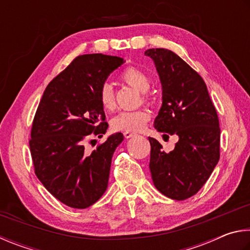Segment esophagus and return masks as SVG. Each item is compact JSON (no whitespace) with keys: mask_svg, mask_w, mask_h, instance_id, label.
I'll return each mask as SVG.
<instances>
[{"mask_svg":"<svg viewBox=\"0 0 250 250\" xmlns=\"http://www.w3.org/2000/svg\"><path fill=\"white\" fill-rule=\"evenodd\" d=\"M134 136H136V134L130 133V132H124V137L125 138H130V137H134Z\"/></svg>","mask_w":250,"mask_h":250,"instance_id":"34e87169","label":"esophagus"}]
</instances>
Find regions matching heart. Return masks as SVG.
<instances>
[{
  "mask_svg": "<svg viewBox=\"0 0 250 250\" xmlns=\"http://www.w3.org/2000/svg\"><path fill=\"white\" fill-rule=\"evenodd\" d=\"M121 79L130 86L143 92V98L146 102H151L152 96L148 93L151 80L143 70L129 67L125 69L121 74ZM99 101L104 111L111 112L115 108V96L112 85L109 83H104L99 92ZM151 117L150 112L146 108L134 109V111H124L113 118L112 127L120 132H139L144 128Z\"/></svg>",
  "mask_w": 250,
  "mask_h": 250,
  "instance_id": "heart-1",
  "label": "heart"
}]
</instances>
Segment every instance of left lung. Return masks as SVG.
<instances>
[{"label": "left lung", "instance_id": "obj_1", "mask_svg": "<svg viewBox=\"0 0 250 250\" xmlns=\"http://www.w3.org/2000/svg\"><path fill=\"white\" fill-rule=\"evenodd\" d=\"M154 60L163 86V105L155 120L158 132L178 135L170 152L150 142L149 169L157 190L177 201L198 193L220 159L221 129L215 106L202 77L173 51L156 48Z\"/></svg>", "mask_w": 250, "mask_h": 250}]
</instances>
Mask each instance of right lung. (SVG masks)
Listing matches in <instances>:
<instances>
[{
    "instance_id": "1",
    "label": "right lung",
    "mask_w": 250,
    "mask_h": 250,
    "mask_svg": "<svg viewBox=\"0 0 250 250\" xmlns=\"http://www.w3.org/2000/svg\"><path fill=\"white\" fill-rule=\"evenodd\" d=\"M124 62L116 56H78L47 85L35 114L29 141L35 173L70 208L91 207L107 188L112 157L124 136L113 134L92 152L84 143L106 132L99 92Z\"/></svg>"
}]
</instances>
